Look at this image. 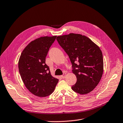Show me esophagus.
Here are the masks:
<instances>
[{
	"label": "esophagus",
	"instance_id": "34e87169",
	"mask_svg": "<svg viewBox=\"0 0 123 123\" xmlns=\"http://www.w3.org/2000/svg\"><path fill=\"white\" fill-rule=\"evenodd\" d=\"M66 74H67L66 73H63V74L62 76L63 79H64V78H65V75H66Z\"/></svg>",
	"mask_w": 123,
	"mask_h": 123
}]
</instances>
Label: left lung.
<instances>
[{
	"instance_id": "1",
	"label": "left lung",
	"mask_w": 123,
	"mask_h": 123,
	"mask_svg": "<svg viewBox=\"0 0 123 123\" xmlns=\"http://www.w3.org/2000/svg\"><path fill=\"white\" fill-rule=\"evenodd\" d=\"M60 46L63 49L72 64L73 73L77 81L72 86L74 92L86 94L98 85L103 73V58L98 45L88 37L71 33L58 36Z\"/></svg>"
}]
</instances>
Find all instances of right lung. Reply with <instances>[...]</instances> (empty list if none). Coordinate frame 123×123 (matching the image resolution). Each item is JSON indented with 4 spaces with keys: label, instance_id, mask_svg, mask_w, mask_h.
<instances>
[{
    "label": "right lung",
    "instance_id": "1",
    "mask_svg": "<svg viewBox=\"0 0 123 123\" xmlns=\"http://www.w3.org/2000/svg\"><path fill=\"white\" fill-rule=\"evenodd\" d=\"M56 37L44 36L34 40L25 47L19 59V71L25 86L40 98L52 94L59 81L51 75L45 64V58Z\"/></svg>",
    "mask_w": 123,
    "mask_h": 123
}]
</instances>
